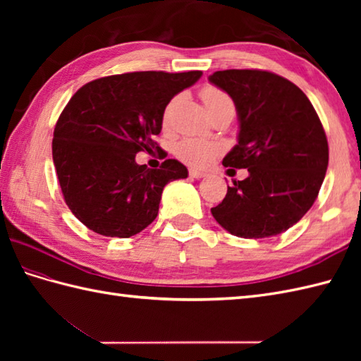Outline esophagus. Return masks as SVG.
<instances>
[{"label":"esophagus","instance_id":"obj_1","mask_svg":"<svg viewBox=\"0 0 361 361\" xmlns=\"http://www.w3.org/2000/svg\"><path fill=\"white\" fill-rule=\"evenodd\" d=\"M189 175L192 176V178L200 180V178H203V176H206V172H203V171H198V169H190V171H189Z\"/></svg>","mask_w":361,"mask_h":361}]
</instances>
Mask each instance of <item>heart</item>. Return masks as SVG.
<instances>
[{
  "instance_id": "obj_1",
  "label": "heart",
  "mask_w": 361,
  "mask_h": 361,
  "mask_svg": "<svg viewBox=\"0 0 361 361\" xmlns=\"http://www.w3.org/2000/svg\"><path fill=\"white\" fill-rule=\"evenodd\" d=\"M202 97L208 111L216 110L219 106H233L234 109L231 97H229L225 91H221L220 88L214 85H206L202 90ZM173 104L175 101H172L167 105V109L164 111V124H167L169 118H171ZM219 152H220L219 144L198 140V137H186V140H183L175 147L176 157H178L181 161H185V163L192 164V166H204L211 163V161L219 155Z\"/></svg>"
}]
</instances>
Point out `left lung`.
Masks as SVG:
<instances>
[{
  "label": "left lung",
  "mask_w": 361,
  "mask_h": 361,
  "mask_svg": "<svg viewBox=\"0 0 361 361\" xmlns=\"http://www.w3.org/2000/svg\"><path fill=\"white\" fill-rule=\"evenodd\" d=\"M209 82L231 96L239 116V137L224 166L248 169L211 209L214 219L243 239L287 231L312 208L327 171V137L315 109L295 83L270 71H216Z\"/></svg>",
  "instance_id": "1"
}]
</instances>
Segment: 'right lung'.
<instances>
[{"instance_id": "add662e5", "label": "right lung", "mask_w": 361, "mask_h": 361, "mask_svg": "<svg viewBox=\"0 0 361 361\" xmlns=\"http://www.w3.org/2000/svg\"><path fill=\"white\" fill-rule=\"evenodd\" d=\"M202 71H137L101 78L78 90L54 128L52 159L68 208L106 237H132L158 216L163 189L188 169L166 159L136 164V153L158 149L167 104ZM166 158L167 153L163 152Z\"/></svg>"}]
</instances>
